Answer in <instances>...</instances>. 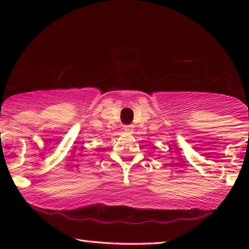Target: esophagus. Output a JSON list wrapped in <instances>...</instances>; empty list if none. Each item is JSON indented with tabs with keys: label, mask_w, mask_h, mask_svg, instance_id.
Masks as SVG:
<instances>
[{
	"label": "esophagus",
	"mask_w": 249,
	"mask_h": 249,
	"mask_svg": "<svg viewBox=\"0 0 249 249\" xmlns=\"http://www.w3.org/2000/svg\"><path fill=\"white\" fill-rule=\"evenodd\" d=\"M123 129H124V132L128 133V134H132L133 130H134V127H133V125H124Z\"/></svg>",
	"instance_id": "obj_1"
}]
</instances>
